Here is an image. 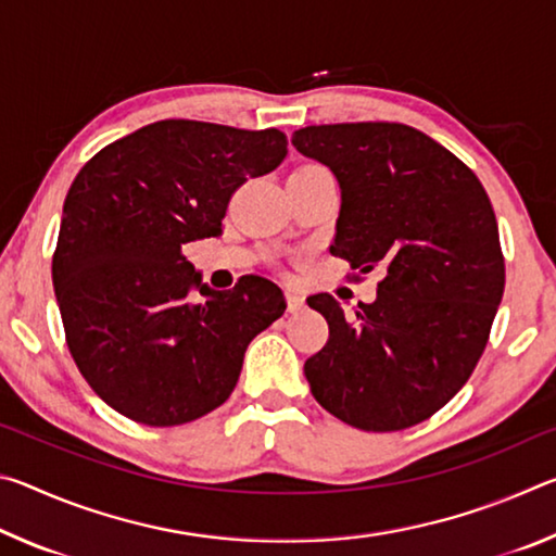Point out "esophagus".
I'll list each match as a JSON object with an SVG mask.
<instances>
[{"label": "esophagus", "mask_w": 556, "mask_h": 556, "mask_svg": "<svg viewBox=\"0 0 556 556\" xmlns=\"http://www.w3.org/2000/svg\"><path fill=\"white\" fill-rule=\"evenodd\" d=\"M287 308L291 314H299L301 308H304V296H301L294 289H287Z\"/></svg>", "instance_id": "34e87169"}]
</instances>
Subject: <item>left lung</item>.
I'll return each instance as SVG.
<instances>
[{
	"label": "left lung",
	"instance_id": "1",
	"mask_svg": "<svg viewBox=\"0 0 556 556\" xmlns=\"http://www.w3.org/2000/svg\"><path fill=\"white\" fill-rule=\"evenodd\" d=\"M291 144L341 186L331 255L384 271L348 316L308 296L328 343L304 363L316 402L363 431H400L464 388L488 343L505 262L485 188L425 131L400 122L296 129Z\"/></svg>",
	"mask_w": 556,
	"mask_h": 556
}]
</instances>
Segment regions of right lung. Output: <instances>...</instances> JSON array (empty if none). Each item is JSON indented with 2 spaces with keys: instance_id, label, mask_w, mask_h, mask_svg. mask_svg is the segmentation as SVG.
<instances>
[{
  "instance_id": "obj_1",
  "label": "right lung",
  "mask_w": 556,
  "mask_h": 556,
  "mask_svg": "<svg viewBox=\"0 0 556 556\" xmlns=\"http://www.w3.org/2000/svg\"><path fill=\"white\" fill-rule=\"evenodd\" d=\"M285 156L279 129L162 119L100 149L75 176L53 289L73 361L112 409L176 427L230 397L250 341L287 301L255 275L211 289L184 248L218 238L235 188Z\"/></svg>"
}]
</instances>
